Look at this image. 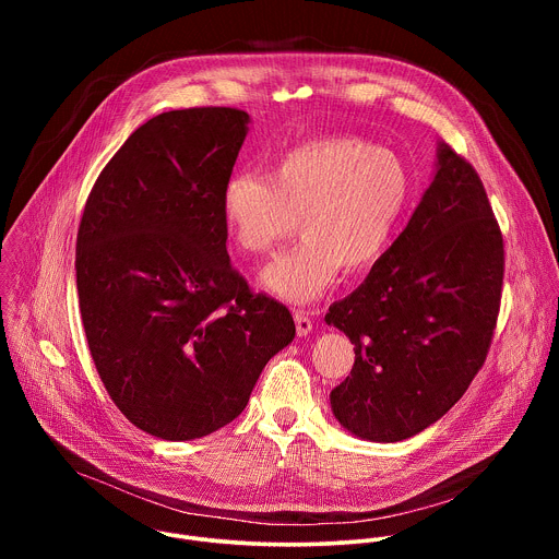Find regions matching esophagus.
I'll return each instance as SVG.
<instances>
[{
  "instance_id": "34e87169",
  "label": "esophagus",
  "mask_w": 559,
  "mask_h": 559,
  "mask_svg": "<svg viewBox=\"0 0 559 559\" xmlns=\"http://www.w3.org/2000/svg\"><path fill=\"white\" fill-rule=\"evenodd\" d=\"M294 321H296L298 336H305V334L311 332L313 323H311V318H309V313L305 309H294Z\"/></svg>"
}]
</instances>
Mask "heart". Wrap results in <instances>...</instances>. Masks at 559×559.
I'll use <instances>...</instances> for the list:
<instances>
[{
    "label": "heart",
    "mask_w": 559,
    "mask_h": 559,
    "mask_svg": "<svg viewBox=\"0 0 559 559\" xmlns=\"http://www.w3.org/2000/svg\"><path fill=\"white\" fill-rule=\"evenodd\" d=\"M409 201L401 156L360 136H323L292 147L274 177L227 179L223 223L238 250L270 254L296 229L302 241L263 272V285L292 302L323 296L341 267L362 270L386 250Z\"/></svg>",
    "instance_id": "obj_1"
}]
</instances>
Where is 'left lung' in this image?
Segmentation results:
<instances>
[{"label": "left lung", "mask_w": 559, "mask_h": 559, "mask_svg": "<svg viewBox=\"0 0 559 559\" xmlns=\"http://www.w3.org/2000/svg\"><path fill=\"white\" fill-rule=\"evenodd\" d=\"M504 238L480 175L447 143L405 231L325 316L354 343L332 389L338 423L373 442L440 420L483 369L498 325Z\"/></svg>", "instance_id": "obj_1"}]
</instances>
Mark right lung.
Segmentation results:
<instances>
[{"instance_id": "1", "label": "right lung", "mask_w": 559, "mask_h": 559, "mask_svg": "<svg viewBox=\"0 0 559 559\" xmlns=\"http://www.w3.org/2000/svg\"><path fill=\"white\" fill-rule=\"evenodd\" d=\"M248 112L156 115L97 177L76 231L88 347L119 412L164 440L203 438L241 414L292 343L289 309L227 257L221 197Z\"/></svg>"}]
</instances>
